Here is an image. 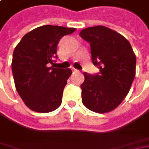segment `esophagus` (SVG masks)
Segmentation results:
<instances>
[{
  "label": "esophagus",
  "instance_id": "34e87169",
  "mask_svg": "<svg viewBox=\"0 0 149 149\" xmlns=\"http://www.w3.org/2000/svg\"><path fill=\"white\" fill-rule=\"evenodd\" d=\"M73 72H74V73H75V72H79V70H76V69H73Z\"/></svg>",
  "mask_w": 149,
  "mask_h": 149
}]
</instances>
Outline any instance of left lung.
I'll return each instance as SVG.
<instances>
[{
  "label": "left lung",
  "mask_w": 149,
  "mask_h": 149,
  "mask_svg": "<svg viewBox=\"0 0 149 149\" xmlns=\"http://www.w3.org/2000/svg\"><path fill=\"white\" fill-rule=\"evenodd\" d=\"M79 36L88 41L96 74L84 73L82 102L91 111L108 113L116 109L128 95L136 72V56L129 40L103 26L82 30Z\"/></svg>",
  "instance_id": "1"
}]
</instances>
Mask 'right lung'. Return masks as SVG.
<instances>
[{
	"mask_svg": "<svg viewBox=\"0 0 149 149\" xmlns=\"http://www.w3.org/2000/svg\"><path fill=\"white\" fill-rule=\"evenodd\" d=\"M74 31L59 26H40L25 35L15 48L11 67L15 89L33 111L49 113L61 104L72 71L54 68V59L60 39Z\"/></svg>",
	"mask_w": 149,
	"mask_h": 149,
	"instance_id": "add662e5",
	"label": "right lung"
}]
</instances>
